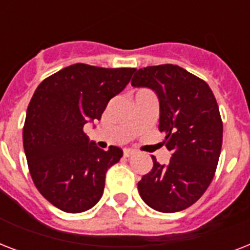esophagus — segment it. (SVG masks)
<instances>
[{"label":"esophagus","mask_w":250,"mask_h":250,"mask_svg":"<svg viewBox=\"0 0 250 250\" xmlns=\"http://www.w3.org/2000/svg\"><path fill=\"white\" fill-rule=\"evenodd\" d=\"M135 150H133V149H125V157H131V156H133V154H135Z\"/></svg>","instance_id":"1"}]
</instances>
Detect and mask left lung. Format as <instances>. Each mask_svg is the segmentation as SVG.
I'll use <instances>...</instances> for the list:
<instances>
[{"label":"left lung","instance_id":"8db88e82","mask_svg":"<svg viewBox=\"0 0 250 250\" xmlns=\"http://www.w3.org/2000/svg\"><path fill=\"white\" fill-rule=\"evenodd\" d=\"M133 86H148L160 100V131L172 153L165 166L153 168L137 184L141 198L161 213L193 205L213 180L221 156L223 123L206 82L176 64L148 66L133 75Z\"/></svg>","mask_w":250,"mask_h":250}]
</instances>
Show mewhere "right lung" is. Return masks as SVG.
<instances>
[{"mask_svg":"<svg viewBox=\"0 0 250 250\" xmlns=\"http://www.w3.org/2000/svg\"><path fill=\"white\" fill-rule=\"evenodd\" d=\"M135 71L76 63L42 80L35 90L23 146L36 188L62 211L82 213L100 201L106 172L123 150L114 145L100 149L84 133V125L101 119L107 102L125 89Z\"/></svg>","mask_w":250,"mask_h":250,"instance_id":"1","label":"right lung"}]
</instances>
